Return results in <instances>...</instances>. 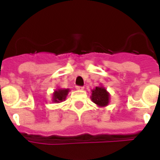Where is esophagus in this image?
Wrapping results in <instances>:
<instances>
[{"mask_svg":"<svg viewBox=\"0 0 160 160\" xmlns=\"http://www.w3.org/2000/svg\"><path fill=\"white\" fill-rule=\"evenodd\" d=\"M75 88H76L77 90H84V86H80V85H76Z\"/></svg>","mask_w":160,"mask_h":160,"instance_id":"1","label":"esophagus"}]
</instances>
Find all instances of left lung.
Returning a JSON list of instances; mask_svg holds the SVG:
<instances>
[{"label": "left lung", "instance_id": "obj_1", "mask_svg": "<svg viewBox=\"0 0 160 160\" xmlns=\"http://www.w3.org/2000/svg\"><path fill=\"white\" fill-rule=\"evenodd\" d=\"M109 95L104 87H96L92 90L93 102L95 103L99 106H105L109 103Z\"/></svg>", "mask_w": 160, "mask_h": 160}]
</instances>
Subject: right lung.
Returning a JSON list of instances; mask_svg holds the SVG:
<instances>
[{
    "label": "right lung",
    "mask_w": 160,
    "mask_h": 160,
    "mask_svg": "<svg viewBox=\"0 0 160 160\" xmlns=\"http://www.w3.org/2000/svg\"><path fill=\"white\" fill-rule=\"evenodd\" d=\"M68 92H69V90L66 89V90H59L55 91L53 95V99L55 102H60V101H62L65 99L66 95H68Z\"/></svg>",
    "instance_id": "1"
}]
</instances>
